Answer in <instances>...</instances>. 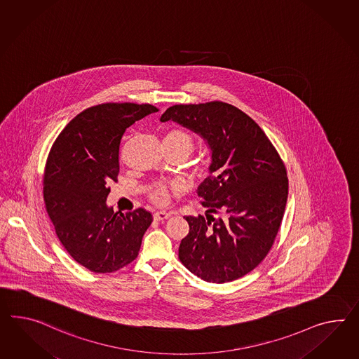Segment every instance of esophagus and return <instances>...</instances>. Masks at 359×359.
Masks as SVG:
<instances>
[{
	"label": "esophagus",
	"instance_id": "esophagus-1",
	"mask_svg": "<svg viewBox=\"0 0 359 359\" xmlns=\"http://www.w3.org/2000/svg\"><path fill=\"white\" fill-rule=\"evenodd\" d=\"M170 217V213L165 211H158L154 213V219L156 221L168 220Z\"/></svg>",
	"mask_w": 359,
	"mask_h": 359
}]
</instances>
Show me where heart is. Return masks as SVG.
I'll return each instance as SVG.
<instances>
[{
    "mask_svg": "<svg viewBox=\"0 0 359 359\" xmlns=\"http://www.w3.org/2000/svg\"><path fill=\"white\" fill-rule=\"evenodd\" d=\"M164 142L175 144L178 147H182L190 154L193 151L194 140L187 133H184L182 130H172L169 131L164 138ZM149 199L156 204H165L169 201V195H170V189L165 184H155L149 189Z\"/></svg>",
    "mask_w": 359,
    "mask_h": 359,
    "instance_id": "heart-1",
    "label": "heart"
}]
</instances>
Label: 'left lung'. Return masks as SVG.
Returning a JSON list of instances; mask_svg holds the SVG:
<instances>
[{
  "label": "left lung",
  "instance_id": "left-lung-1",
  "mask_svg": "<svg viewBox=\"0 0 359 359\" xmlns=\"http://www.w3.org/2000/svg\"><path fill=\"white\" fill-rule=\"evenodd\" d=\"M160 121L191 130L211 151L210 175L198 187L205 216H184L190 230L180 260L208 283L245 276L280 229L287 199L284 163L257 122L226 102L173 105Z\"/></svg>",
  "mask_w": 359,
  "mask_h": 359
}]
</instances>
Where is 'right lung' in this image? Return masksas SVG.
<instances>
[{
	"instance_id": "add662e5",
	"label": "right lung",
	"mask_w": 359,
	"mask_h": 359,
	"mask_svg": "<svg viewBox=\"0 0 359 359\" xmlns=\"http://www.w3.org/2000/svg\"><path fill=\"white\" fill-rule=\"evenodd\" d=\"M157 111L133 102L88 108L67 123L46 160L44 202L55 234L74 260L95 273L131 263L152 222L143 208L113 211L107 198L120 173L122 135Z\"/></svg>"
}]
</instances>
